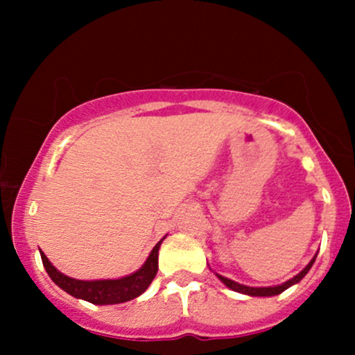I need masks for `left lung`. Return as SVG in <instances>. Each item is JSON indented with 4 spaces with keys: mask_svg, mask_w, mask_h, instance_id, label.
Here are the masks:
<instances>
[{
    "mask_svg": "<svg viewBox=\"0 0 355 355\" xmlns=\"http://www.w3.org/2000/svg\"><path fill=\"white\" fill-rule=\"evenodd\" d=\"M315 257H317V255H315ZM315 257H313L311 262H309V266L305 267L304 270L300 272L299 275H295L294 279H291V280H288V282H285V284H282V285H277V287H247V285H242V284L234 282V280L227 279V277H222V275H218V274H217V277H218L220 280H222L223 284L227 285V287L232 288V291H235V292H240V294H247V295H254V297H257V295H259V297L277 295V294H280V292H284L285 288L291 287V285L300 282V280H302L304 277H305V274H307V272L311 270V267L313 266V262H315Z\"/></svg>",
    "mask_w": 355,
    "mask_h": 355,
    "instance_id": "8db88e82",
    "label": "left lung"
}]
</instances>
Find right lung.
<instances>
[{"label": "right lung", "instance_id": "add662e5", "mask_svg": "<svg viewBox=\"0 0 355 355\" xmlns=\"http://www.w3.org/2000/svg\"><path fill=\"white\" fill-rule=\"evenodd\" d=\"M162 240L153 247L152 254L146 259V262L140 270L116 280H92V282H88V280L71 279V277L63 275L61 272L56 270L43 252H40V254H42L43 266L46 268L48 275L51 277L53 282L70 295L96 305L121 304L141 295L148 288V285L152 284V280L158 272V248H160Z\"/></svg>", "mask_w": 355, "mask_h": 355}]
</instances>
